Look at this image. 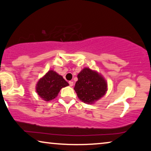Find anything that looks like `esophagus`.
I'll use <instances>...</instances> for the list:
<instances>
[{
  "label": "esophagus",
  "instance_id": "esophagus-1",
  "mask_svg": "<svg viewBox=\"0 0 151 151\" xmlns=\"http://www.w3.org/2000/svg\"><path fill=\"white\" fill-rule=\"evenodd\" d=\"M69 86H73V82H72V81H69Z\"/></svg>",
  "mask_w": 151,
  "mask_h": 151
}]
</instances>
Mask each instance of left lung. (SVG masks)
I'll return each mask as SVG.
<instances>
[{
  "label": "left lung",
  "instance_id": "1",
  "mask_svg": "<svg viewBox=\"0 0 151 151\" xmlns=\"http://www.w3.org/2000/svg\"><path fill=\"white\" fill-rule=\"evenodd\" d=\"M78 78L74 90L78 98L83 103H93L105 94L107 84L96 71L84 68L78 74Z\"/></svg>",
  "mask_w": 151,
  "mask_h": 151
}]
</instances>
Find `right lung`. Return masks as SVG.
Returning <instances> with one entry per match:
<instances>
[{
  "mask_svg": "<svg viewBox=\"0 0 151 151\" xmlns=\"http://www.w3.org/2000/svg\"><path fill=\"white\" fill-rule=\"evenodd\" d=\"M68 86L69 83L61 76L50 70L38 81L36 85V92L43 100L49 101L56 98L62 88Z\"/></svg>",
  "mask_w": 151,
  "mask_h": 151,
  "instance_id": "right-lung-1",
  "label": "right lung"
}]
</instances>
